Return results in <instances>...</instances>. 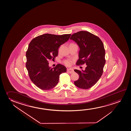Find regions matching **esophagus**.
I'll return each instance as SVG.
<instances>
[{
	"instance_id": "1",
	"label": "esophagus",
	"mask_w": 131,
	"mask_h": 131,
	"mask_svg": "<svg viewBox=\"0 0 131 131\" xmlns=\"http://www.w3.org/2000/svg\"><path fill=\"white\" fill-rule=\"evenodd\" d=\"M67 71H68L69 73H72L74 72V70L73 69H71V68L67 69Z\"/></svg>"
}]
</instances>
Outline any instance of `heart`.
I'll return each instance as SVG.
<instances>
[{
    "label": "heart",
    "mask_w": 131,
    "mask_h": 131,
    "mask_svg": "<svg viewBox=\"0 0 131 131\" xmlns=\"http://www.w3.org/2000/svg\"><path fill=\"white\" fill-rule=\"evenodd\" d=\"M73 44V43H71ZM71 61L70 60H65L64 61H63V63H64L66 65V66H69L71 65Z\"/></svg>",
    "instance_id": "obj_1"
}]
</instances>
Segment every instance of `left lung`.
<instances>
[{"instance_id": "1", "label": "left lung", "mask_w": 131, "mask_h": 131, "mask_svg": "<svg viewBox=\"0 0 131 131\" xmlns=\"http://www.w3.org/2000/svg\"><path fill=\"white\" fill-rule=\"evenodd\" d=\"M70 39L77 42L80 48L76 64L87 65L84 70H74L79 75L74 84L80 89H90L97 83L103 72L106 62L104 44L98 36L87 31L72 34Z\"/></svg>"}]
</instances>
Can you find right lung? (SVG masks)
<instances>
[{
    "label": "right lung",
    "instance_id": "add662e5",
    "mask_svg": "<svg viewBox=\"0 0 131 131\" xmlns=\"http://www.w3.org/2000/svg\"><path fill=\"white\" fill-rule=\"evenodd\" d=\"M71 36L45 34L35 38L30 42L26 52V67L31 81L39 89H53L58 83L60 75L66 72L64 66L58 64L51 68L48 62L57 56L59 48Z\"/></svg>",
    "mask_w": 131,
    "mask_h": 131
}]
</instances>
